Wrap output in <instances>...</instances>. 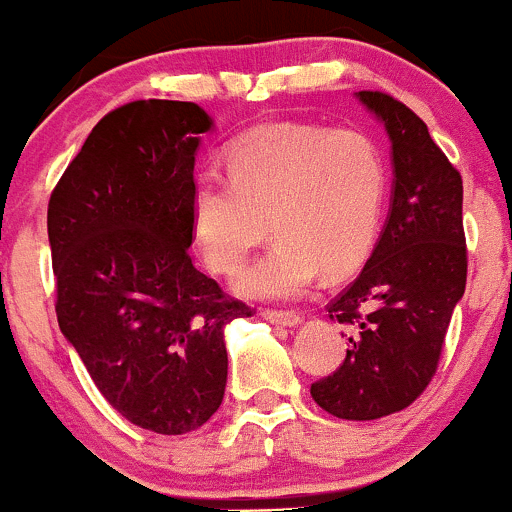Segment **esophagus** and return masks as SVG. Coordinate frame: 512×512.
<instances>
[{"label":"esophagus","mask_w":512,"mask_h":512,"mask_svg":"<svg viewBox=\"0 0 512 512\" xmlns=\"http://www.w3.org/2000/svg\"><path fill=\"white\" fill-rule=\"evenodd\" d=\"M264 320H269L272 325H284V327H296L301 325L303 317L301 313H293V310H264Z\"/></svg>","instance_id":"esophagus-1"}]
</instances>
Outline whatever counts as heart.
Returning <instances> with one entry per match:
<instances>
[{
    "mask_svg": "<svg viewBox=\"0 0 512 512\" xmlns=\"http://www.w3.org/2000/svg\"><path fill=\"white\" fill-rule=\"evenodd\" d=\"M226 161L231 178L197 180L192 231L219 274H236L269 231L279 236L240 276L245 296H301L322 269L344 276L366 262L387 197V163L373 134L276 122L240 137Z\"/></svg>",
    "mask_w": 512,
    "mask_h": 512,
    "instance_id": "b5f03b06",
    "label": "heart"
}]
</instances>
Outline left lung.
<instances>
[{"label":"left lung","mask_w":512,"mask_h":512,"mask_svg":"<svg viewBox=\"0 0 512 512\" xmlns=\"http://www.w3.org/2000/svg\"><path fill=\"white\" fill-rule=\"evenodd\" d=\"M356 96L392 142V202L363 272L327 305L351 332L349 349L310 395L337 419L373 421L407 409L436 375L467 284V245L462 178L426 122L387 93Z\"/></svg>","instance_id":"left-lung-1"}]
</instances>
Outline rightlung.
I'll return each mask as SVG.
<instances>
[{
    "label": "right lung",
    "mask_w": 512,
    "mask_h": 512,
    "mask_svg": "<svg viewBox=\"0 0 512 512\" xmlns=\"http://www.w3.org/2000/svg\"><path fill=\"white\" fill-rule=\"evenodd\" d=\"M197 103L134 101L93 127L52 190L57 322L113 409L163 436L223 402V327L252 308L192 264Z\"/></svg>",
    "instance_id": "add662e5"
}]
</instances>
